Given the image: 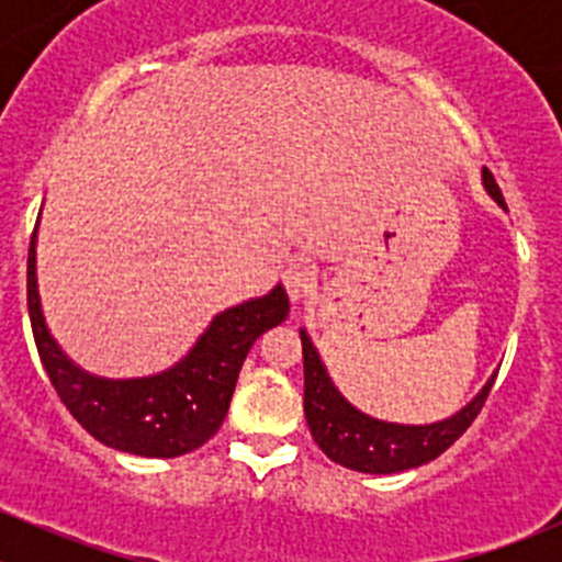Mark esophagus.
<instances>
[{
    "mask_svg": "<svg viewBox=\"0 0 562 562\" xmlns=\"http://www.w3.org/2000/svg\"><path fill=\"white\" fill-rule=\"evenodd\" d=\"M282 285H285L288 296L293 302H302V299H307L315 291V271L307 263H296L293 260L285 269V274H282Z\"/></svg>",
    "mask_w": 562,
    "mask_h": 562,
    "instance_id": "1",
    "label": "esophagus"
}]
</instances>
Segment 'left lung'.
<instances>
[{"instance_id":"1","label":"left lung","mask_w":562,"mask_h":562,"mask_svg":"<svg viewBox=\"0 0 562 562\" xmlns=\"http://www.w3.org/2000/svg\"><path fill=\"white\" fill-rule=\"evenodd\" d=\"M484 187L506 209V198H503L490 168H484ZM302 356L304 416H307L313 440L331 462L359 470V473H400V470L432 462L435 457L451 449L462 438L464 429L475 422L486 396H490L492 383H495V378H492L468 407H462L457 416L446 418V422L427 424V427H405V424L378 422V418L364 416L353 405H348L334 389V383L328 381L326 367L321 364V356L304 331Z\"/></svg>"}]
</instances>
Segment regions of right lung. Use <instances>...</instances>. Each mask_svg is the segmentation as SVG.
<instances>
[{"mask_svg":"<svg viewBox=\"0 0 562 562\" xmlns=\"http://www.w3.org/2000/svg\"><path fill=\"white\" fill-rule=\"evenodd\" d=\"M26 304L40 361L78 424L111 449L138 457H181L201 449L228 416L239 370L260 334L288 317V296H269L225 310L192 353L173 370L140 381H100L78 370L50 339L40 313L35 234L26 260Z\"/></svg>","mask_w":562,"mask_h":562,"instance_id":"obj_1","label":"right lung"}]
</instances>
